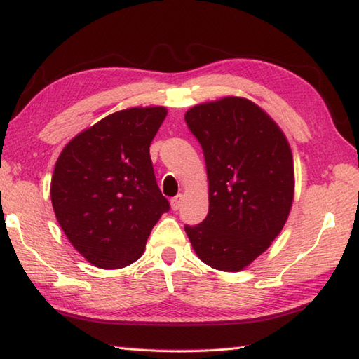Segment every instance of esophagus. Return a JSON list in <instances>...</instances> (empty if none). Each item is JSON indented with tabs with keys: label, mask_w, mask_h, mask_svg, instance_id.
<instances>
[{
	"label": "esophagus",
	"mask_w": 359,
	"mask_h": 359,
	"mask_svg": "<svg viewBox=\"0 0 359 359\" xmlns=\"http://www.w3.org/2000/svg\"><path fill=\"white\" fill-rule=\"evenodd\" d=\"M182 199H184V196H182V194H177V196H174V198L171 199V208H172V210H179L180 204H182Z\"/></svg>",
	"instance_id": "esophagus-1"
}]
</instances>
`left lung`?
<instances>
[{
	"mask_svg": "<svg viewBox=\"0 0 359 359\" xmlns=\"http://www.w3.org/2000/svg\"><path fill=\"white\" fill-rule=\"evenodd\" d=\"M203 147L209 214L185 233L205 264L238 272L267 250L287 222L294 169L287 137L263 109L238 96L185 114Z\"/></svg>",
	"mask_w": 359,
	"mask_h": 359,
	"instance_id": "obj_1",
	"label": "left lung"
}]
</instances>
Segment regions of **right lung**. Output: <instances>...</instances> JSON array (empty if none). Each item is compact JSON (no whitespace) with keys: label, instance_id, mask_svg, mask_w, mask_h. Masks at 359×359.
I'll list each match as a JSON object with an SVG mask.
<instances>
[{"label":"right lung","instance_id":"add662e5","mask_svg":"<svg viewBox=\"0 0 359 359\" xmlns=\"http://www.w3.org/2000/svg\"><path fill=\"white\" fill-rule=\"evenodd\" d=\"M166 107L107 115L60 154L50 184L55 217L72 247L101 269L141 258L151 228L169 210L149 147Z\"/></svg>","mask_w":359,"mask_h":359}]
</instances>
